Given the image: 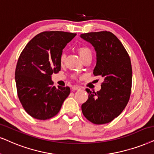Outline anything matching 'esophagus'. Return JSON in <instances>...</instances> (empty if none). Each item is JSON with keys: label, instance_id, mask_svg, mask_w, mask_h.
<instances>
[{"label": "esophagus", "instance_id": "34e87169", "mask_svg": "<svg viewBox=\"0 0 154 154\" xmlns=\"http://www.w3.org/2000/svg\"><path fill=\"white\" fill-rule=\"evenodd\" d=\"M72 90L75 91V90H79V89H81V87H79V86H75V85H74L72 87Z\"/></svg>", "mask_w": 154, "mask_h": 154}]
</instances>
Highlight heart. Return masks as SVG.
I'll use <instances>...</instances> for the list:
<instances>
[{
	"instance_id": "obj_1",
	"label": "heart",
	"mask_w": 154,
	"mask_h": 154,
	"mask_svg": "<svg viewBox=\"0 0 154 154\" xmlns=\"http://www.w3.org/2000/svg\"><path fill=\"white\" fill-rule=\"evenodd\" d=\"M77 52H78V54H79V56H80L82 60H83L84 58L87 57L88 55L91 54V50L86 46L79 47V48H77ZM65 54L63 53L61 54V56H60V63H63L64 61H65Z\"/></svg>"
}]
</instances>
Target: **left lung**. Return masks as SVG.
Returning <instances> with one entry per match:
<instances>
[{
	"label": "left lung",
	"mask_w": 154,
	"mask_h": 154,
	"mask_svg": "<svg viewBox=\"0 0 154 154\" xmlns=\"http://www.w3.org/2000/svg\"><path fill=\"white\" fill-rule=\"evenodd\" d=\"M81 38L91 44L97 53L95 76L104 78L100 91L88 92L82 112L95 124L109 123L119 115L129 102L131 89V60L120 40L111 32H89Z\"/></svg>",
	"instance_id": "left-lung-1"
}]
</instances>
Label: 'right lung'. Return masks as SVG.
I'll list each match as a JSON object with an SVG mask.
<instances>
[{
	"label": "right lung",
	"instance_id": "obj_1",
	"mask_svg": "<svg viewBox=\"0 0 154 154\" xmlns=\"http://www.w3.org/2000/svg\"><path fill=\"white\" fill-rule=\"evenodd\" d=\"M76 35L63 31L40 32L21 52L15 72L17 96L32 117H53L70 93L69 87L52 86V75L60 71L63 50Z\"/></svg>",
	"mask_w": 154,
	"mask_h": 154
}]
</instances>
